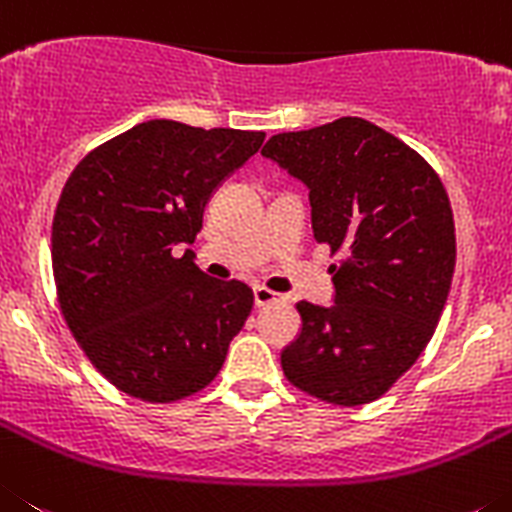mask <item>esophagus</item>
<instances>
[{"label": "esophagus", "mask_w": 512, "mask_h": 512, "mask_svg": "<svg viewBox=\"0 0 512 512\" xmlns=\"http://www.w3.org/2000/svg\"><path fill=\"white\" fill-rule=\"evenodd\" d=\"M255 306H270V303L280 301V293H275V290L265 288V285H255Z\"/></svg>", "instance_id": "obj_1"}]
</instances>
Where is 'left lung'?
Instances as JSON below:
<instances>
[{
	"instance_id": "1",
	"label": "left lung",
	"mask_w": 512,
	"mask_h": 512,
	"mask_svg": "<svg viewBox=\"0 0 512 512\" xmlns=\"http://www.w3.org/2000/svg\"><path fill=\"white\" fill-rule=\"evenodd\" d=\"M262 155L308 186L334 306L296 303L301 334L280 352L298 390L334 405L372 403L413 367L451 288L457 237L436 170L377 124L342 117L273 135Z\"/></svg>"
}]
</instances>
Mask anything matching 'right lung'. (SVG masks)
Segmentation results:
<instances>
[{"label": "right lung", "instance_id": "1", "mask_svg": "<svg viewBox=\"0 0 512 512\" xmlns=\"http://www.w3.org/2000/svg\"><path fill=\"white\" fill-rule=\"evenodd\" d=\"M265 132L201 130L150 119L73 168L53 216V275L63 319L114 388L147 403L199 393L219 375L252 311L242 280L193 262L219 183Z\"/></svg>", "mask_w": 512, "mask_h": 512}]
</instances>
